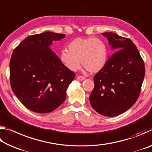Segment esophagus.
<instances>
[{
    "mask_svg": "<svg viewBox=\"0 0 152 152\" xmlns=\"http://www.w3.org/2000/svg\"><path fill=\"white\" fill-rule=\"evenodd\" d=\"M77 79L79 80H84V79H85V77L84 76H77Z\"/></svg>",
    "mask_w": 152,
    "mask_h": 152,
    "instance_id": "34e87169",
    "label": "esophagus"
}]
</instances>
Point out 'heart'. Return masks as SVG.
<instances>
[{
	"label": "heart",
	"mask_w": 152,
	"mask_h": 152,
	"mask_svg": "<svg viewBox=\"0 0 152 152\" xmlns=\"http://www.w3.org/2000/svg\"><path fill=\"white\" fill-rule=\"evenodd\" d=\"M68 48V51L63 50L61 51L59 58L72 71L78 70L80 60L84 67L92 73L101 70L107 63V45L98 38H76L69 43Z\"/></svg>",
	"instance_id": "heart-1"
}]
</instances>
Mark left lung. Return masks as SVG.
Masks as SVG:
<instances>
[{
    "mask_svg": "<svg viewBox=\"0 0 152 152\" xmlns=\"http://www.w3.org/2000/svg\"><path fill=\"white\" fill-rule=\"evenodd\" d=\"M102 34L115 52L94 76V87L90 102L99 114L115 117L127 110L137 100L145 65L132 40L114 33Z\"/></svg>",
    "mask_w": 152,
    "mask_h": 152,
    "instance_id": "left-lung-1",
    "label": "left lung"
}]
</instances>
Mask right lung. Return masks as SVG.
<instances>
[{
  "label": "right lung",
  "instance_id": "obj_1",
  "mask_svg": "<svg viewBox=\"0 0 152 152\" xmlns=\"http://www.w3.org/2000/svg\"><path fill=\"white\" fill-rule=\"evenodd\" d=\"M65 34L45 32L30 35L13 51L10 61L12 91L28 109L38 113L54 110L65 101L75 73L50 48Z\"/></svg>",
  "mask_w": 152,
  "mask_h": 152
}]
</instances>
